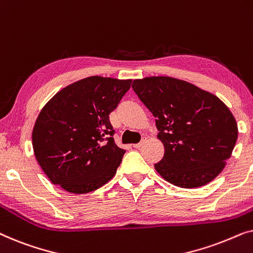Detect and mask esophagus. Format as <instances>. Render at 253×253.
<instances>
[{"mask_svg": "<svg viewBox=\"0 0 253 253\" xmlns=\"http://www.w3.org/2000/svg\"><path fill=\"white\" fill-rule=\"evenodd\" d=\"M145 141H146V137H144L143 139H141L140 143H138V144H134V145H133V147H134V148H139V147H141V145H143V144L145 143Z\"/></svg>", "mask_w": 253, "mask_h": 253, "instance_id": "esophagus-1", "label": "esophagus"}]
</instances>
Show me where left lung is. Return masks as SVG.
I'll use <instances>...</instances> for the list:
<instances>
[{"instance_id": "1", "label": "left lung", "mask_w": 253, "mask_h": 253, "mask_svg": "<svg viewBox=\"0 0 253 253\" xmlns=\"http://www.w3.org/2000/svg\"><path fill=\"white\" fill-rule=\"evenodd\" d=\"M132 88L157 119L165 155L154 168L161 177L185 189L213 181L237 140L229 108L212 93L166 76L134 79Z\"/></svg>"}]
</instances>
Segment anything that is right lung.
I'll use <instances>...</instances> for the list:
<instances>
[{
	"instance_id": "1",
	"label": "right lung",
	"mask_w": 253,
	"mask_h": 253,
	"mask_svg": "<svg viewBox=\"0 0 253 253\" xmlns=\"http://www.w3.org/2000/svg\"><path fill=\"white\" fill-rule=\"evenodd\" d=\"M131 82L92 76L65 86L43 106L34 123L32 145L53 184L83 195L114 177L126 150L114 141L109 114Z\"/></svg>"
}]
</instances>
